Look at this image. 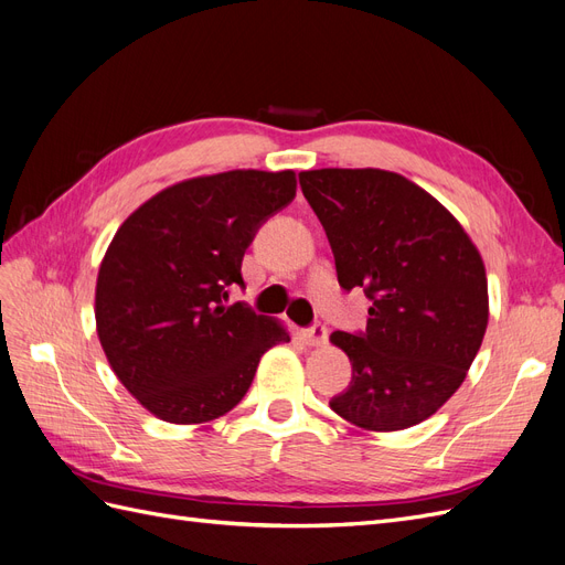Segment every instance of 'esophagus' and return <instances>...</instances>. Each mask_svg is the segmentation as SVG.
<instances>
[{
	"mask_svg": "<svg viewBox=\"0 0 565 565\" xmlns=\"http://www.w3.org/2000/svg\"><path fill=\"white\" fill-rule=\"evenodd\" d=\"M303 341L309 347H322L328 341V328L322 322H313L309 330H303Z\"/></svg>",
	"mask_w": 565,
	"mask_h": 565,
	"instance_id": "1",
	"label": "esophagus"
}]
</instances>
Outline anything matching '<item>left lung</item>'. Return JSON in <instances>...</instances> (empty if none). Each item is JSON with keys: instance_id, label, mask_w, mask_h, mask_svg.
<instances>
[{"instance_id": "obj_1", "label": "left lung", "mask_w": 565, "mask_h": 565, "mask_svg": "<svg viewBox=\"0 0 565 565\" xmlns=\"http://www.w3.org/2000/svg\"><path fill=\"white\" fill-rule=\"evenodd\" d=\"M299 183L328 233L339 285L372 301L363 332L330 337L353 367L330 407L367 431L415 426L461 386L481 349V254L436 198L401 174L313 169Z\"/></svg>"}]
</instances>
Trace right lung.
<instances>
[{"label":"right lung","instance_id":"obj_1","mask_svg":"<svg viewBox=\"0 0 565 565\" xmlns=\"http://www.w3.org/2000/svg\"><path fill=\"white\" fill-rule=\"evenodd\" d=\"M297 195L295 172L235 169L188 179L143 202L100 262L96 332L117 380L152 415L202 424L247 393L262 355L289 341L247 303L243 256Z\"/></svg>","mask_w":565,"mask_h":565}]
</instances>
